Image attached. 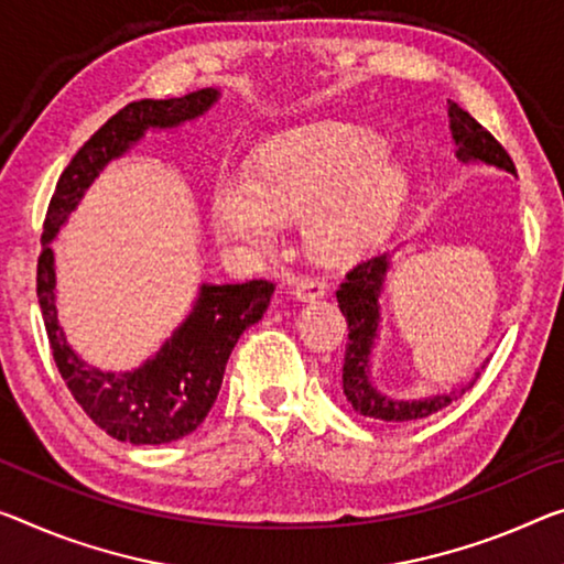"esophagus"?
<instances>
[{
  "label": "esophagus",
  "instance_id": "obj_1",
  "mask_svg": "<svg viewBox=\"0 0 564 564\" xmlns=\"http://www.w3.org/2000/svg\"><path fill=\"white\" fill-rule=\"evenodd\" d=\"M325 292H327V282L323 276H300V280L292 284V294L300 302H315L319 297H325Z\"/></svg>",
  "mask_w": 564,
  "mask_h": 564
}]
</instances>
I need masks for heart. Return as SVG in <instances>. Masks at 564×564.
Here are the masks:
<instances>
[{
  "label": "heart",
  "mask_w": 564,
  "mask_h": 564,
  "mask_svg": "<svg viewBox=\"0 0 564 564\" xmlns=\"http://www.w3.org/2000/svg\"><path fill=\"white\" fill-rule=\"evenodd\" d=\"M409 173L383 135L343 120L274 135L249 169H221L209 194L214 231L245 252L276 247L284 219L305 216V239L319 254L366 247L395 221Z\"/></svg>",
  "instance_id": "obj_1"
}]
</instances>
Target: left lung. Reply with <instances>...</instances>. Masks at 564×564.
<instances>
[{
	"label": "left lung",
	"instance_id": "1",
	"mask_svg": "<svg viewBox=\"0 0 564 564\" xmlns=\"http://www.w3.org/2000/svg\"><path fill=\"white\" fill-rule=\"evenodd\" d=\"M448 128L456 143V159L462 163H484L507 173H517L509 153L501 149L497 138L476 123V120L458 108L454 100H448ZM391 272V254L370 257L366 262L345 274V282L337 290V305L348 319V348H345L343 362V393L348 403L360 415L378 421L405 423L419 421L426 415L446 409L464 391H469L474 380L481 370L474 372L471 383L462 391L426 395V398H393L380 393L372 383V348L380 337V294L386 288V276ZM484 368V366H481Z\"/></svg>",
	"mask_w": 564,
	"mask_h": 564
}]
</instances>
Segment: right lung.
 Segmentation results:
<instances>
[{
    "mask_svg": "<svg viewBox=\"0 0 564 564\" xmlns=\"http://www.w3.org/2000/svg\"><path fill=\"white\" fill-rule=\"evenodd\" d=\"M219 98L221 90L204 88L184 98L128 102L67 163L42 229L37 300L52 358L83 411L112 438L135 446L171 444L202 426L219 395L234 345L249 325L262 319L274 284L204 282L192 312L151 358L133 370H100L73 350L59 325L55 252L50 245L110 161L126 155L149 131H173L202 118Z\"/></svg>",
    "mask_w": 564,
    "mask_h": 564,
    "instance_id": "obj_1",
    "label": "right lung"
}]
</instances>
